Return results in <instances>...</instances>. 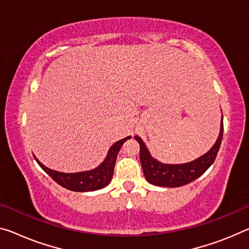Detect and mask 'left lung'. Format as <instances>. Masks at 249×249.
I'll return each mask as SVG.
<instances>
[{
  "label": "left lung",
  "instance_id": "8db88e82",
  "mask_svg": "<svg viewBox=\"0 0 249 249\" xmlns=\"http://www.w3.org/2000/svg\"><path fill=\"white\" fill-rule=\"evenodd\" d=\"M223 131L224 125L222 118L218 139L210 151L195 160L186 164L176 165L163 164L153 159L141 137L135 136V140L139 142L141 147L140 160L145 178L147 179L148 183L161 187H179L198 178L214 163L217 153L219 151L220 144H222Z\"/></svg>",
  "mask_w": 249,
  "mask_h": 249
}]
</instances>
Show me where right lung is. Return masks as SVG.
I'll use <instances>...</instances> for the list:
<instances>
[{"mask_svg":"<svg viewBox=\"0 0 249 249\" xmlns=\"http://www.w3.org/2000/svg\"><path fill=\"white\" fill-rule=\"evenodd\" d=\"M129 139H131V136H127L123 140L116 142L115 144H113L110 146L103 163L98 165L96 168L90 169V171L88 172L61 173L44 166L35 156L34 159L37 161L39 166L42 167L43 171L47 173L57 184H60L64 188L73 192L97 191V189L107 186L109 181L112 180L117 154L120 152L122 145L124 144V142Z\"/></svg>","mask_w":249,"mask_h":249,"instance_id":"obj_1","label":"right lung"}]
</instances>
